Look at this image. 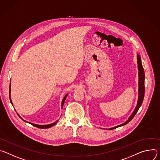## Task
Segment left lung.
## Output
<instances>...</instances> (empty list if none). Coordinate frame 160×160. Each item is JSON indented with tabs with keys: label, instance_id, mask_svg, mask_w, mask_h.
<instances>
[{
	"label": "left lung",
	"instance_id": "8db88e82",
	"mask_svg": "<svg viewBox=\"0 0 160 160\" xmlns=\"http://www.w3.org/2000/svg\"><path fill=\"white\" fill-rule=\"evenodd\" d=\"M137 63H138V101H137V104L136 108L133 112V113L131 114L128 119L124 123L121 124V125H119L118 126L114 127L113 128H109V130L112 129H115L118 127H122L127 125V123H128L135 116V115L137 114V111H138L140 107L141 106L144 97V92H145V86H144V79H145V74H144V68L142 67V65L141 62V59L139 55H137Z\"/></svg>",
	"mask_w": 160,
	"mask_h": 160
}]
</instances>
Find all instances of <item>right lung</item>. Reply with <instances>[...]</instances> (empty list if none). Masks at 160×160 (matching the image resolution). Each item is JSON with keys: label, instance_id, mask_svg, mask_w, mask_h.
I'll return each instance as SVG.
<instances>
[{"label": "right lung", "instance_id": "obj_1", "mask_svg": "<svg viewBox=\"0 0 160 160\" xmlns=\"http://www.w3.org/2000/svg\"><path fill=\"white\" fill-rule=\"evenodd\" d=\"M10 94H11V82H10V86H9V98H10V101H11V104L12 105V101H11V95H10ZM67 95H68V94H67V95H66L64 97V98H63V100H62V108H63V103H64V102H65V99H66V98H67ZM17 114L20 116V115H19L18 114ZM20 118H21L22 120H23L24 121H25V122H28V123L31 124L32 125H33V126H34V127H37V128H51V127H52V126H54L55 125H56V124L57 123V122L58 121V120H57V121H55V122H54L51 123V124H49V125H36V124H33V123H32V122H27V121H25L24 119H22V118L20 116Z\"/></svg>", "mask_w": 160, "mask_h": 160}]
</instances>
